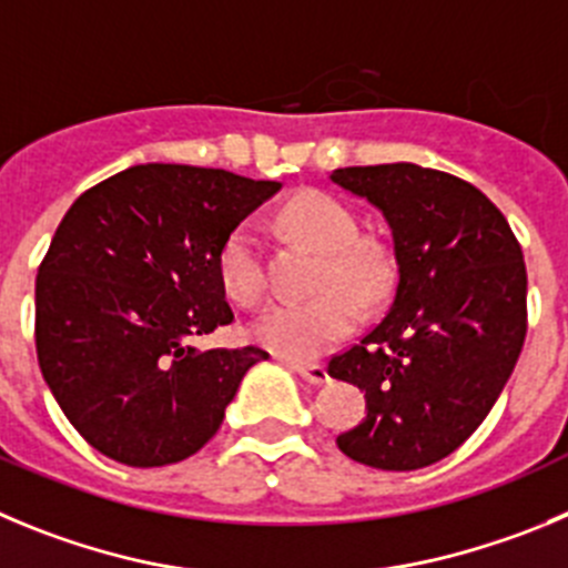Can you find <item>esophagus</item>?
Returning a JSON list of instances; mask_svg holds the SVG:
<instances>
[{"label":"esophagus","mask_w":568,"mask_h":568,"mask_svg":"<svg viewBox=\"0 0 568 568\" xmlns=\"http://www.w3.org/2000/svg\"><path fill=\"white\" fill-rule=\"evenodd\" d=\"M288 367L294 373H300L302 378L308 381V384H325L327 381V369L322 364H300V362H288Z\"/></svg>","instance_id":"obj_1"}]
</instances>
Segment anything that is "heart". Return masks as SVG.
Segmentation results:
<instances>
[{"mask_svg": "<svg viewBox=\"0 0 568 568\" xmlns=\"http://www.w3.org/2000/svg\"><path fill=\"white\" fill-rule=\"evenodd\" d=\"M288 237L320 252L311 277V300L285 302L252 327L254 338L294 362H311L347 336L358 311H375L389 296L395 263L384 241L358 235L356 212L325 190H300L277 215ZM219 277L226 294L257 308L266 302L268 283L263 246L248 221L232 226L219 246Z\"/></svg>", "mask_w": 568, "mask_h": 568, "instance_id": "1", "label": "heart"}]
</instances>
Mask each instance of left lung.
<instances>
[{"label":"left lung","mask_w":568,"mask_h":568,"mask_svg":"<svg viewBox=\"0 0 568 568\" xmlns=\"http://www.w3.org/2000/svg\"><path fill=\"white\" fill-rule=\"evenodd\" d=\"M331 179L384 212L397 260L384 320L327 364L367 397V417L336 443L369 468H426L479 428L521 356V243L499 206L452 173L395 162Z\"/></svg>","instance_id":"obj_1"}]
</instances>
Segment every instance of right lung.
<instances>
[{"label":"right lung","instance_id":"1","mask_svg":"<svg viewBox=\"0 0 568 568\" xmlns=\"http://www.w3.org/2000/svg\"><path fill=\"white\" fill-rule=\"evenodd\" d=\"M280 190L193 164H134L69 206L36 277V353L75 432L109 459L159 468L224 423L266 349H195L235 320L219 246Z\"/></svg>","mask_w":568,"mask_h":568}]
</instances>
